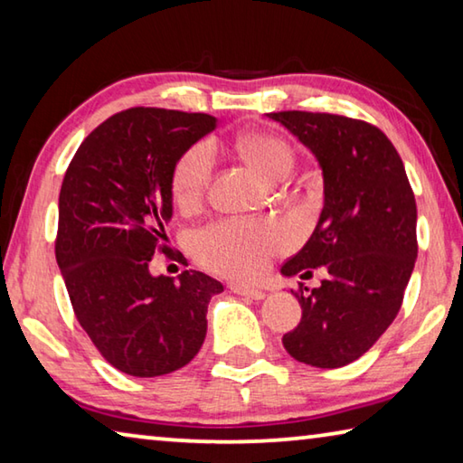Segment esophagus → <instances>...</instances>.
<instances>
[{
	"instance_id": "obj_1",
	"label": "esophagus",
	"mask_w": 463,
	"mask_h": 463,
	"mask_svg": "<svg viewBox=\"0 0 463 463\" xmlns=\"http://www.w3.org/2000/svg\"><path fill=\"white\" fill-rule=\"evenodd\" d=\"M231 289H232L234 294L250 298V300H263V298H265L263 289H257V288H247V286H241V284H232Z\"/></svg>"
}]
</instances>
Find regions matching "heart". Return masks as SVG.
Segmentation results:
<instances>
[{"instance_id": "b5f03b06", "label": "heart", "mask_w": 463, "mask_h": 463, "mask_svg": "<svg viewBox=\"0 0 463 463\" xmlns=\"http://www.w3.org/2000/svg\"><path fill=\"white\" fill-rule=\"evenodd\" d=\"M237 153L247 165L268 182H278L292 169L294 155L284 138L269 132H245L234 140ZM214 159L206 145H194L179 156L171 175V192L179 208L190 210L202 202ZM289 245L286 226L278 221H242L229 218L195 234L194 247L200 260L222 276L234 279H255L276 257Z\"/></svg>"}]
</instances>
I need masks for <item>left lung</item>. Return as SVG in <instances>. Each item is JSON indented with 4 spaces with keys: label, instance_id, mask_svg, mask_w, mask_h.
Segmentation results:
<instances>
[{
    "label": "left lung",
    "instance_id": "left-lung-1",
    "mask_svg": "<svg viewBox=\"0 0 463 463\" xmlns=\"http://www.w3.org/2000/svg\"><path fill=\"white\" fill-rule=\"evenodd\" d=\"M323 169L325 206L307 245L281 265L318 288L296 294L302 318L284 347L298 362L343 367L362 357L396 318L417 260V202L402 159L383 132L325 112H271Z\"/></svg>",
    "mask_w": 463,
    "mask_h": 463
}]
</instances>
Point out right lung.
Wrapping results in <instances>:
<instances>
[{"mask_svg": "<svg viewBox=\"0 0 463 463\" xmlns=\"http://www.w3.org/2000/svg\"><path fill=\"white\" fill-rule=\"evenodd\" d=\"M216 128L210 114L130 108L109 116L77 148L59 194L54 241L75 317L108 364L155 378L192 362L222 284L187 269L151 276L174 216L171 175L187 148Z\"/></svg>", "mask_w": 463, "mask_h": 463, "instance_id": "obj_1", "label": "right lung"}]
</instances>
